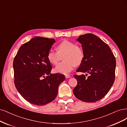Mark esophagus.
I'll use <instances>...</instances> for the list:
<instances>
[{
  "label": "esophagus",
  "instance_id": "obj_1",
  "mask_svg": "<svg viewBox=\"0 0 127 127\" xmlns=\"http://www.w3.org/2000/svg\"><path fill=\"white\" fill-rule=\"evenodd\" d=\"M65 78H66V79L70 78V76H69V75H68V74H66V75H65Z\"/></svg>",
  "mask_w": 127,
  "mask_h": 127
}]
</instances>
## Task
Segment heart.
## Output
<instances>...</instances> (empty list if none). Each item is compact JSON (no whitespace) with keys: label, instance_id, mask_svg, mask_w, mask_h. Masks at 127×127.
Segmentation results:
<instances>
[{"label":"heart","instance_id":"b5f03b06","mask_svg":"<svg viewBox=\"0 0 127 127\" xmlns=\"http://www.w3.org/2000/svg\"><path fill=\"white\" fill-rule=\"evenodd\" d=\"M56 51H50L47 55L49 62L53 65H56L60 60L61 55L64 54L63 62L55 67L57 73L66 74L70 72L75 65L80 64L84 59V53L81 47L67 40H64L56 46Z\"/></svg>","mask_w":127,"mask_h":127}]
</instances>
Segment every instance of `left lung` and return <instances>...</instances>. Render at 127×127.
<instances>
[{
    "mask_svg": "<svg viewBox=\"0 0 127 127\" xmlns=\"http://www.w3.org/2000/svg\"><path fill=\"white\" fill-rule=\"evenodd\" d=\"M76 40L82 44L84 55L76 72L86 73V76L74 75L77 84L73 93L85 102L99 101L108 93L114 83L115 57L108 45L95 35H80Z\"/></svg>",
    "mask_w": 127,
    "mask_h": 127,
    "instance_id": "obj_1",
    "label": "left lung"
}]
</instances>
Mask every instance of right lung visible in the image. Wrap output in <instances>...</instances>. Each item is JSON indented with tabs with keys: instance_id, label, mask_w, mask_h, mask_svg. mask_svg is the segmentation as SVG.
<instances>
[{
	"instance_id": "obj_1",
	"label": "right lung",
	"mask_w": 127,
	"mask_h": 127,
	"mask_svg": "<svg viewBox=\"0 0 127 127\" xmlns=\"http://www.w3.org/2000/svg\"><path fill=\"white\" fill-rule=\"evenodd\" d=\"M55 42L53 38L35 37L20 47L13 62L15 85L24 99L31 104L50 103L58 95L65 76L52 74L47 53Z\"/></svg>"
}]
</instances>
